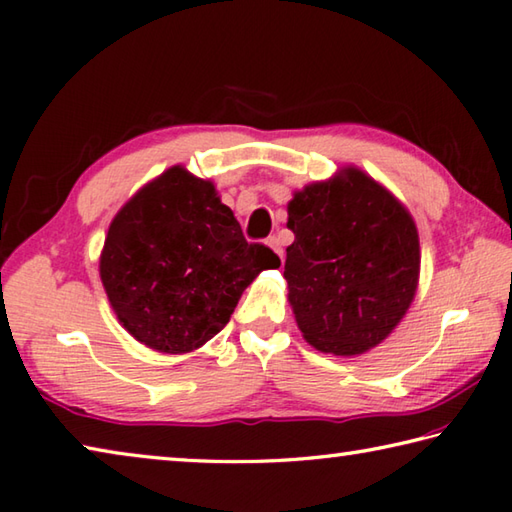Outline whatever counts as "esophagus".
Listing matches in <instances>:
<instances>
[{"label":"esophagus","instance_id":"1","mask_svg":"<svg viewBox=\"0 0 512 512\" xmlns=\"http://www.w3.org/2000/svg\"><path fill=\"white\" fill-rule=\"evenodd\" d=\"M266 244L275 250V255L280 257V262H284V250H282V241H280V237H275V235H273V237H268V239H266Z\"/></svg>","mask_w":512,"mask_h":512}]
</instances>
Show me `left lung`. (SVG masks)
<instances>
[{"label":"left lung","instance_id":"left-lung-1","mask_svg":"<svg viewBox=\"0 0 512 512\" xmlns=\"http://www.w3.org/2000/svg\"><path fill=\"white\" fill-rule=\"evenodd\" d=\"M284 277L304 340L358 356L383 342L410 309L421 271L418 230L392 192L342 167L288 201Z\"/></svg>","mask_w":512,"mask_h":512}]
</instances>
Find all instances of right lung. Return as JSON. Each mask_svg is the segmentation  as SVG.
Masks as SVG:
<instances>
[{"instance_id":"right-lung-1","label":"right lung","mask_w":512,"mask_h":512,"mask_svg":"<svg viewBox=\"0 0 512 512\" xmlns=\"http://www.w3.org/2000/svg\"><path fill=\"white\" fill-rule=\"evenodd\" d=\"M271 248L248 244L215 183L174 165L118 210L100 253V280L118 322L161 353H190L226 327Z\"/></svg>"}]
</instances>
